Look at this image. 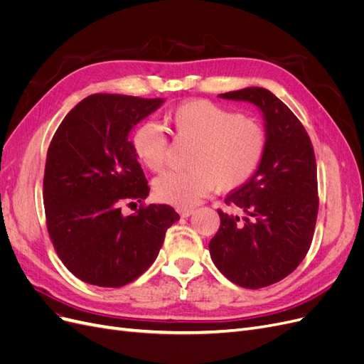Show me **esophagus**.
Instances as JSON below:
<instances>
[{"label":"esophagus","instance_id":"1","mask_svg":"<svg viewBox=\"0 0 364 364\" xmlns=\"http://www.w3.org/2000/svg\"><path fill=\"white\" fill-rule=\"evenodd\" d=\"M178 213H179L182 217H190V215H193L194 209H190V208H178Z\"/></svg>","mask_w":364,"mask_h":364}]
</instances>
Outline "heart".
<instances>
[{
	"label": "heart",
	"mask_w": 364,
	"mask_h": 364,
	"mask_svg": "<svg viewBox=\"0 0 364 364\" xmlns=\"http://www.w3.org/2000/svg\"><path fill=\"white\" fill-rule=\"evenodd\" d=\"M167 123L176 139L193 146L186 161L188 171L165 173L153 183L156 199L173 206H194L214 188L230 191L245 185L266 153V132L255 118L213 102L190 100L176 106ZM130 144L144 167L164 168L168 141L156 123L138 124Z\"/></svg>",
	"instance_id": "b5f03b06"
}]
</instances>
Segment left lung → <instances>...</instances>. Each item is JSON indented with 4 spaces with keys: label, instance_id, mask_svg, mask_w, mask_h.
Wrapping results in <instances>:
<instances>
[{
    "label": "left lung",
    "instance_id": "1",
    "mask_svg": "<svg viewBox=\"0 0 364 364\" xmlns=\"http://www.w3.org/2000/svg\"><path fill=\"white\" fill-rule=\"evenodd\" d=\"M218 97L255 105L267 146L258 170L225 199L241 215L217 209L220 228L209 253L229 281L262 289L289 277L311 246L318 208L314 150L301 121L269 90L250 86Z\"/></svg>",
    "mask_w": 364,
    "mask_h": 364
}]
</instances>
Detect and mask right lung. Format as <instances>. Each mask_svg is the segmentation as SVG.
<instances>
[{"label":"right lung","mask_w":364,"mask_h":364,"mask_svg":"<svg viewBox=\"0 0 364 364\" xmlns=\"http://www.w3.org/2000/svg\"><path fill=\"white\" fill-rule=\"evenodd\" d=\"M165 100L94 94L74 106L54 134L43 174L48 234L74 277L123 287L156 259L167 229L179 220L168 205L121 206L149 196L129 141L130 130Z\"/></svg>","instance_id":"right-lung-1"}]
</instances>
